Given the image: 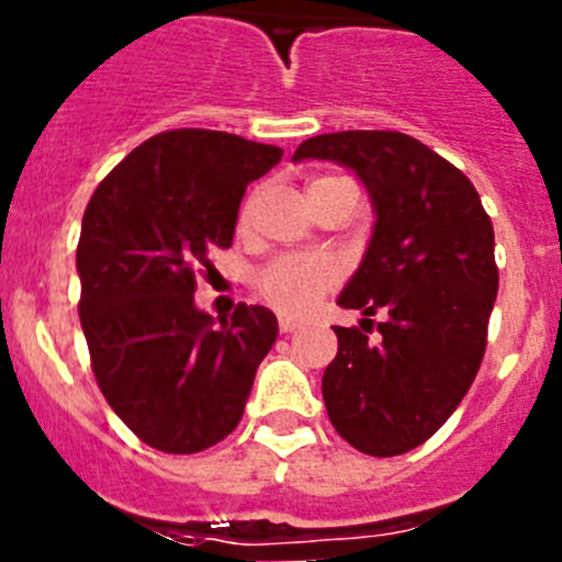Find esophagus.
<instances>
[{"mask_svg":"<svg viewBox=\"0 0 562 562\" xmlns=\"http://www.w3.org/2000/svg\"><path fill=\"white\" fill-rule=\"evenodd\" d=\"M297 326H301V324H297V321H292V317H284V315L278 317V329L284 331V335H290V331H295Z\"/></svg>","mask_w":562,"mask_h":562,"instance_id":"1","label":"esophagus"}]
</instances>
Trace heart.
<instances>
[{
	"label": "heart",
	"instance_id": "1",
	"mask_svg": "<svg viewBox=\"0 0 562 562\" xmlns=\"http://www.w3.org/2000/svg\"><path fill=\"white\" fill-rule=\"evenodd\" d=\"M346 177H317L312 188L329 186V182H342ZM247 205L241 207V222H247ZM335 284V267L317 258H297L284 256L265 265L252 278V286L258 295L265 297L272 310L284 315H306L312 306L326 295Z\"/></svg>",
	"mask_w": 562,
	"mask_h": 562
}]
</instances>
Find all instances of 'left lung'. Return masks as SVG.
<instances>
[{
	"instance_id": "1",
	"label": "left lung",
	"mask_w": 562,
	"mask_h": 562,
	"mask_svg": "<svg viewBox=\"0 0 562 562\" xmlns=\"http://www.w3.org/2000/svg\"><path fill=\"white\" fill-rule=\"evenodd\" d=\"M306 157L355 168L376 207L369 252L337 301L369 317L362 330L335 326L326 414L360 453L402 456L450 419L481 369L498 295L493 222L473 182L411 134H317L292 160ZM376 311L390 321L371 341Z\"/></svg>"
}]
</instances>
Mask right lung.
Here are the masks:
<instances>
[{
	"mask_svg": "<svg viewBox=\"0 0 562 562\" xmlns=\"http://www.w3.org/2000/svg\"><path fill=\"white\" fill-rule=\"evenodd\" d=\"M281 148L211 128L148 137L95 188L76 265L83 337L109 408L148 448L200 453L233 434L278 335L267 306L227 321L193 306L196 281L227 250L247 182Z\"/></svg>",
	"mask_w": 562,
	"mask_h": 562,
	"instance_id": "1",
	"label": "right lung"
}]
</instances>
